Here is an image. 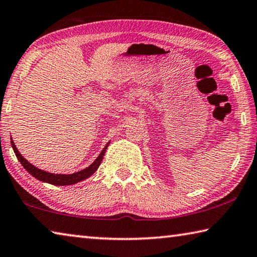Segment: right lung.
Segmentation results:
<instances>
[{
  "instance_id": "1",
  "label": "right lung",
  "mask_w": 257,
  "mask_h": 257,
  "mask_svg": "<svg viewBox=\"0 0 257 257\" xmlns=\"http://www.w3.org/2000/svg\"><path fill=\"white\" fill-rule=\"evenodd\" d=\"M108 144H110V143H107L106 146L104 147L103 151L101 152V154L98 155V158L95 160L88 168H86L81 171H78L76 173H72V175H54V173L43 171V170H41V169L34 167L33 164H30L28 161L26 160L25 158H23V155L19 153V151L17 150L15 143L12 142V138H11V145H12V149H14V151H15L17 159L20 161V163L23 164V167L26 169V170H27L33 177L36 178V179L47 182V184L55 185V186L73 185V184H77V182H79L81 180L87 179V178L92 176L93 173L98 169L99 164H101L102 160H103V156H104V154H105V151L107 149Z\"/></svg>"
}]
</instances>
